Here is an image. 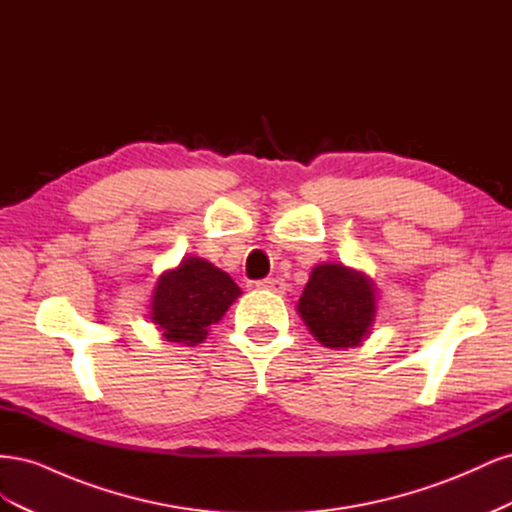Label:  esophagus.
Returning a JSON list of instances; mask_svg holds the SVG:
<instances>
[{"instance_id": "1", "label": "esophagus", "mask_w": 512, "mask_h": 512, "mask_svg": "<svg viewBox=\"0 0 512 512\" xmlns=\"http://www.w3.org/2000/svg\"><path fill=\"white\" fill-rule=\"evenodd\" d=\"M256 286L265 288V290H273V292L286 290V284H284V280H280V277H267V280H260Z\"/></svg>"}]
</instances>
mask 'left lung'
<instances>
[{"label":"left lung","mask_w":512,"mask_h":512,"mask_svg":"<svg viewBox=\"0 0 512 512\" xmlns=\"http://www.w3.org/2000/svg\"><path fill=\"white\" fill-rule=\"evenodd\" d=\"M299 314L322 346H359L376 318V294L363 273L318 265L299 299Z\"/></svg>","instance_id":"left-lung-1"}]
</instances>
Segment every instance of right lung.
I'll use <instances>...</instances> for the list:
<instances>
[{
	"instance_id": "obj_1",
	"label": "right lung",
	"mask_w": 512,
	"mask_h": 512,
	"mask_svg": "<svg viewBox=\"0 0 512 512\" xmlns=\"http://www.w3.org/2000/svg\"><path fill=\"white\" fill-rule=\"evenodd\" d=\"M239 294L241 288L228 273L203 258L188 256L175 271H166L158 280L151 320L168 342L196 346Z\"/></svg>"
}]
</instances>
